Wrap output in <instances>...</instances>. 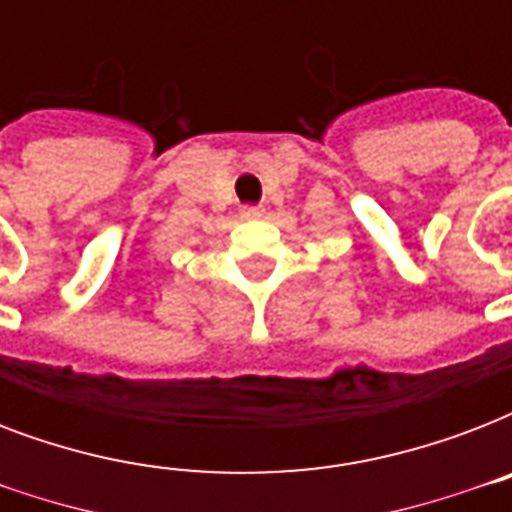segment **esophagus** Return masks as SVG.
I'll use <instances>...</instances> for the list:
<instances>
[{
  "label": "esophagus",
  "instance_id": "obj_1",
  "mask_svg": "<svg viewBox=\"0 0 512 512\" xmlns=\"http://www.w3.org/2000/svg\"><path fill=\"white\" fill-rule=\"evenodd\" d=\"M241 217H244V220H257V217H263V209H260V207H244V209H241Z\"/></svg>",
  "mask_w": 512,
  "mask_h": 512
}]
</instances>
